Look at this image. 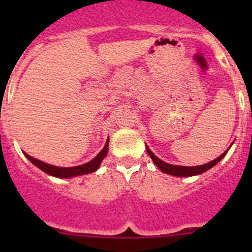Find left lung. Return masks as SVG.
<instances>
[{
    "label": "left lung",
    "mask_w": 252,
    "mask_h": 252,
    "mask_svg": "<svg viewBox=\"0 0 252 252\" xmlns=\"http://www.w3.org/2000/svg\"><path fill=\"white\" fill-rule=\"evenodd\" d=\"M229 150V149H228ZM227 151L223 152L222 155H220V157H217L216 159H213V161L208 162V163L206 164H202V166H196V167H184V166H174V164H169V163H166V162H163L162 159H159L158 157H156L154 155V152L151 151V150L147 147L146 145V151L147 154L150 155V157L152 158V161H154V163L156 164L157 167H158L159 169H161L163 173H167V174H171V175H175V177H191V175H197V174H201L204 173V172L208 171L210 168H212L213 166H216V164L218 163V162L220 161V159L223 158V157L227 155Z\"/></svg>",
    "instance_id": "8db88e82"
}]
</instances>
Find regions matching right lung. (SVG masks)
I'll list each match as a JSON object with an SVG mask.
<instances>
[{"instance_id":"obj_1","label":"right lung","mask_w":252,"mask_h":252,"mask_svg":"<svg viewBox=\"0 0 252 252\" xmlns=\"http://www.w3.org/2000/svg\"><path fill=\"white\" fill-rule=\"evenodd\" d=\"M108 142H110V140H107L105 147H103V149L98 152L97 156H96L94 159H91L90 162H88V163H85V164H81V166L68 167V168H64V167H56V166H52V164L45 163V162H41V161H39V159L34 158V157L29 156V155L25 154V152H24V155L27 156V158L29 159L32 163H34L37 168H40L41 171H44L45 173L53 175V177H57V178H70V177H77V175L89 174V173H93V172H95L96 169L98 168V166H100L101 162H102V159L106 157V155H107Z\"/></svg>"}]
</instances>
